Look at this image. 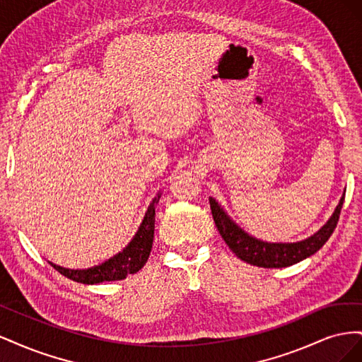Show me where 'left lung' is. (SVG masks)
Listing matches in <instances>:
<instances>
[{
    "mask_svg": "<svg viewBox=\"0 0 362 362\" xmlns=\"http://www.w3.org/2000/svg\"><path fill=\"white\" fill-rule=\"evenodd\" d=\"M344 202V194L339 199L334 214L329 217L319 231L311 237L300 240L296 243H267L249 235L243 231L231 217H229L218 202L210 198V206L216 226L221 233L225 243L229 246L234 254L252 266L264 267V269H281L296 264L305 258L314 255L329 237L338 223L339 213Z\"/></svg>",
    "mask_w": 362,
    "mask_h": 362,
    "instance_id": "1",
    "label": "left lung"
}]
</instances>
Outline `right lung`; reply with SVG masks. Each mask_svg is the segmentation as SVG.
<instances>
[{
	"label": "right lung",
	"instance_id": "add662e5",
	"mask_svg": "<svg viewBox=\"0 0 362 362\" xmlns=\"http://www.w3.org/2000/svg\"><path fill=\"white\" fill-rule=\"evenodd\" d=\"M160 193L157 198L151 202L148 206V211L140 223L139 231L133 237V240L128 243V246L119 252L117 255L110 258L108 261L103 262L100 266H95L90 269L83 270H74V269H64L49 261V264L60 272L62 275L66 278L81 282V284H100L107 281H120L125 279L128 275L137 273L149 258L152 242H154V228H156V205L158 204Z\"/></svg>",
	"mask_w": 362,
	"mask_h": 362
}]
</instances>
